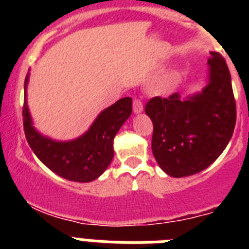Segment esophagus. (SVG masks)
Here are the masks:
<instances>
[{"label":"esophagus","instance_id":"esophagus-1","mask_svg":"<svg viewBox=\"0 0 249 249\" xmlns=\"http://www.w3.org/2000/svg\"><path fill=\"white\" fill-rule=\"evenodd\" d=\"M133 112H135L136 114L143 112V105H142V102H141L140 100H136V98L133 100Z\"/></svg>","mask_w":249,"mask_h":249}]
</instances>
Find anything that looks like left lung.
Masks as SVG:
<instances>
[{"label":"left lung","instance_id":"8db88e82","mask_svg":"<svg viewBox=\"0 0 249 249\" xmlns=\"http://www.w3.org/2000/svg\"><path fill=\"white\" fill-rule=\"evenodd\" d=\"M206 85L183 97H155L146 105L153 123L152 152L158 166L171 177L201 172L227 147L236 124V102L231 73L223 57L210 52Z\"/></svg>","mask_w":249,"mask_h":249}]
</instances>
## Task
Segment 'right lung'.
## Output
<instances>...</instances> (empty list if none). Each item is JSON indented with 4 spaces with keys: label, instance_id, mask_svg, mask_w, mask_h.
Segmentation results:
<instances>
[{
    "label": "right lung",
    "instance_id": "1",
    "mask_svg": "<svg viewBox=\"0 0 249 249\" xmlns=\"http://www.w3.org/2000/svg\"><path fill=\"white\" fill-rule=\"evenodd\" d=\"M30 72L25 80L23 128L27 142L41 162L73 182H92L108 168L113 158L114 136L132 113V98L124 97L100 112L89 128L77 138L58 141L42 135L34 126L27 105Z\"/></svg>",
    "mask_w": 249,
    "mask_h": 249
}]
</instances>
